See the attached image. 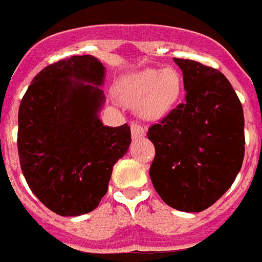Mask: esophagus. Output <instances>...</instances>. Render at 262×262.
<instances>
[{
  "mask_svg": "<svg viewBox=\"0 0 262 262\" xmlns=\"http://www.w3.org/2000/svg\"><path fill=\"white\" fill-rule=\"evenodd\" d=\"M130 130H132V137H133V140H140V138L145 137V134H146L144 126H141V125L137 124V122H133V124H132Z\"/></svg>",
  "mask_w": 262,
  "mask_h": 262,
  "instance_id": "obj_1",
  "label": "esophagus"
}]
</instances>
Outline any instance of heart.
<instances>
[{
    "mask_svg": "<svg viewBox=\"0 0 262 262\" xmlns=\"http://www.w3.org/2000/svg\"><path fill=\"white\" fill-rule=\"evenodd\" d=\"M183 92V80L174 68H144L125 75L118 96L128 105H138L147 120H159L177 105Z\"/></svg>",
    "mask_w": 262,
    "mask_h": 262,
    "instance_id": "b5f03b06",
    "label": "heart"
}]
</instances>
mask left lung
<instances>
[{
  "label": "left lung",
  "mask_w": 262,
  "mask_h": 262,
  "mask_svg": "<svg viewBox=\"0 0 262 262\" xmlns=\"http://www.w3.org/2000/svg\"><path fill=\"white\" fill-rule=\"evenodd\" d=\"M183 74L186 101L147 138L156 146L150 179L167 206L200 212L232 186L244 159V113L222 72L188 59L174 58Z\"/></svg>",
  "instance_id": "1"
}]
</instances>
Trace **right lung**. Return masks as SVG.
<instances>
[{
  "instance_id": "add662e5",
  "label": "right lung",
  "mask_w": 262,
  "mask_h": 262,
  "mask_svg": "<svg viewBox=\"0 0 262 262\" xmlns=\"http://www.w3.org/2000/svg\"><path fill=\"white\" fill-rule=\"evenodd\" d=\"M105 67L92 55L43 68L18 112V154L27 185L60 216L93 211L108 191L115 163L132 142L130 126H106Z\"/></svg>"
}]
</instances>
